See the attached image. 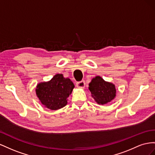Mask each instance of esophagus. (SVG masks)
<instances>
[{
  "instance_id": "34e87169",
  "label": "esophagus",
  "mask_w": 155,
  "mask_h": 155,
  "mask_svg": "<svg viewBox=\"0 0 155 155\" xmlns=\"http://www.w3.org/2000/svg\"><path fill=\"white\" fill-rule=\"evenodd\" d=\"M77 87H78V88H81V89H84L85 87V82L84 81H80V82H77Z\"/></svg>"
}]
</instances>
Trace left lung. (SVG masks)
I'll return each instance as SVG.
<instances>
[{"instance_id":"left-lung-1","label":"left lung","mask_w":155,"mask_h":155,"mask_svg":"<svg viewBox=\"0 0 155 155\" xmlns=\"http://www.w3.org/2000/svg\"><path fill=\"white\" fill-rule=\"evenodd\" d=\"M88 89L93 99L100 105L110 103L116 96V89L114 84L105 81L100 76L92 78Z\"/></svg>"}]
</instances>
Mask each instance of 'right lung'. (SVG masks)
Returning <instances> with one entry per match:
<instances>
[{
	"instance_id": "right-lung-1",
	"label": "right lung",
	"mask_w": 155,
	"mask_h": 155,
	"mask_svg": "<svg viewBox=\"0 0 155 155\" xmlns=\"http://www.w3.org/2000/svg\"><path fill=\"white\" fill-rule=\"evenodd\" d=\"M74 84L62 74H56L49 81L37 84L36 95L45 107L56 110L68 104V98L71 94Z\"/></svg>"
}]
</instances>
